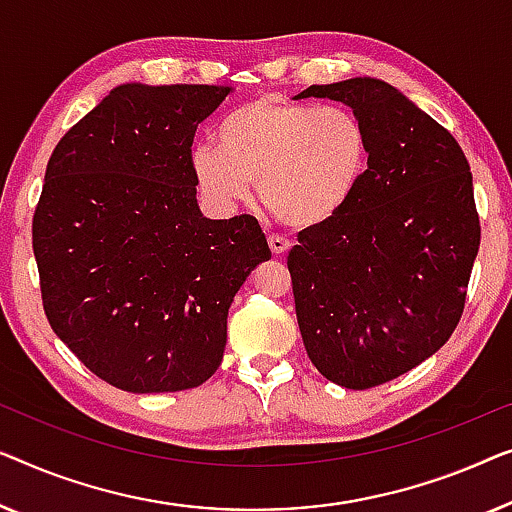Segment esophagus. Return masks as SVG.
<instances>
[{
    "instance_id": "esophagus-1",
    "label": "esophagus",
    "mask_w": 512,
    "mask_h": 512,
    "mask_svg": "<svg viewBox=\"0 0 512 512\" xmlns=\"http://www.w3.org/2000/svg\"><path fill=\"white\" fill-rule=\"evenodd\" d=\"M269 248H271V253L273 255H283L287 248H290V241L287 239H283V236H269Z\"/></svg>"
}]
</instances>
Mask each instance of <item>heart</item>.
Masks as SVG:
<instances>
[{
	"label": "heart",
	"instance_id": "heart-1",
	"mask_svg": "<svg viewBox=\"0 0 512 512\" xmlns=\"http://www.w3.org/2000/svg\"><path fill=\"white\" fill-rule=\"evenodd\" d=\"M218 148L199 143L190 167L208 204L229 211L257 183L262 206L287 227L336 218L369 174V127L348 106L262 95L215 127Z\"/></svg>",
	"mask_w": 512,
	"mask_h": 512
}]
</instances>
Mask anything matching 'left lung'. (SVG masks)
Returning a JSON list of instances; mask_svg holds the SVG:
<instances>
[{
	"label": "left lung",
	"mask_w": 512,
	"mask_h": 512,
	"mask_svg": "<svg viewBox=\"0 0 512 512\" xmlns=\"http://www.w3.org/2000/svg\"><path fill=\"white\" fill-rule=\"evenodd\" d=\"M350 106L369 127V174L348 206L287 255L306 352L322 376L369 390L452 336L480 246L466 155L448 129L378 78L311 85L294 99Z\"/></svg>",
	"instance_id": "8db88e82"
}]
</instances>
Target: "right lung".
Wrapping results in <instances>:
<instances>
[{"instance_id": "1", "label": "right lung", "mask_w": 512, "mask_h": 512, "mask_svg": "<svg viewBox=\"0 0 512 512\" xmlns=\"http://www.w3.org/2000/svg\"><path fill=\"white\" fill-rule=\"evenodd\" d=\"M227 85H118L57 143L32 220L43 311L118 390L218 371L234 294L271 259L253 215L208 220L190 155Z\"/></svg>"}]
</instances>
